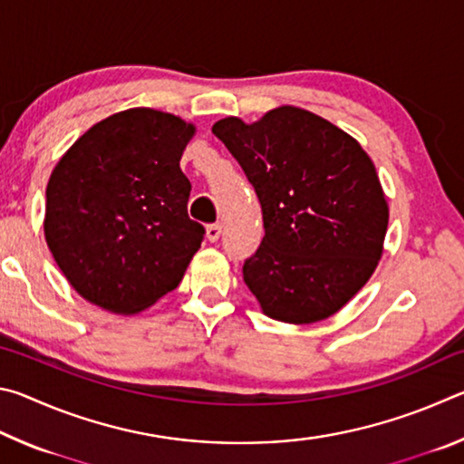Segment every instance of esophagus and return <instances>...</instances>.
I'll use <instances>...</instances> for the list:
<instances>
[{
  "label": "esophagus",
  "mask_w": 464,
  "mask_h": 464,
  "mask_svg": "<svg viewBox=\"0 0 464 464\" xmlns=\"http://www.w3.org/2000/svg\"><path fill=\"white\" fill-rule=\"evenodd\" d=\"M221 231H223V225L221 223H210L207 227V237L208 241H218V237H221Z\"/></svg>",
  "instance_id": "obj_1"
}]
</instances>
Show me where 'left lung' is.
I'll return each mask as SVG.
<instances>
[{
  "label": "left lung",
  "mask_w": 464,
  "mask_h": 464,
  "mask_svg": "<svg viewBox=\"0 0 464 464\" xmlns=\"http://www.w3.org/2000/svg\"><path fill=\"white\" fill-rule=\"evenodd\" d=\"M215 135L262 204L264 239L243 280L266 315L315 324L362 288L382 256L389 207L374 163L356 139L309 110L282 106Z\"/></svg>",
  "instance_id": "left-lung-1"
}]
</instances>
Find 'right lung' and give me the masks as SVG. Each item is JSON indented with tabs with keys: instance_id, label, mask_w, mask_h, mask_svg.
<instances>
[{
	"instance_id": "add662e5",
	"label": "right lung",
	"mask_w": 464,
	"mask_h": 464,
	"mask_svg": "<svg viewBox=\"0 0 464 464\" xmlns=\"http://www.w3.org/2000/svg\"><path fill=\"white\" fill-rule=\"evenodd\" d=\"M192 135L174 114L130 108L93 124L54 166L46 246L90 303L129 315L179 285L204 239L179 169Z\"/></svg>"
}]
</instances>
